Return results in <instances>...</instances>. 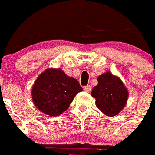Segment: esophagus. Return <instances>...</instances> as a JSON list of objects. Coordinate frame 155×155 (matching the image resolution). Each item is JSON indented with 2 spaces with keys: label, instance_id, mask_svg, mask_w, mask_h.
Wrapping results in <instances>:
<instances>
[{
  "label": "esophagus",
  "instance_id": "34e87169",
  "mask_svg": "<svg viewBox=\"0 0 155 155\" xmlns=\"http://www.w3.org/2000/svg\"><path fill=\"white\" fill-rule=\"evenodd\" d=\"M84 90L87 92H91V86L90 85H87V86H84Z\"/></svg>",
  "mask_w": 155,
  "mask_h": 155
}]
</instances>
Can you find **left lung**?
Segmentation results:
<instances>
[{
  "label": "left lung",
  "mask_w": 155,
  "mask_h": 155,
  "mask_svg": "<svg viewBox=\"0 0 155 155\" xmlns=\"http://www.w3.org/2000/svg\"><path fill=\"white\" fill-rule=\"evenodd\" d=\"M91 95L96 99V105L107 116L113 117L121 112L127 103L129 92L117 77L106 72L97 78Z\"/></svg>",
  "instance_id": "1"
}]
</instances>
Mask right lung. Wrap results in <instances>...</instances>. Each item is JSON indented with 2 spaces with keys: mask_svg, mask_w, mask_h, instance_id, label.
<instances>
[{
  "mask_svg": "<svg viewBox=\"0 0 155 155\" xmlns=\"http://www.w3.org/2000/svg\"><path fill=\"white\" fill-rule=\"evenodd\" d=\"M82 90L78 81L60 68H48L35 81L32 100L39 110L49 116H58L67 110L74 96Z\"/></svg>",
  "mask_w": 155,
  "mask_h": 155,
  "instance_id": "1",
  "label": "right lung"
}]
</instances>
